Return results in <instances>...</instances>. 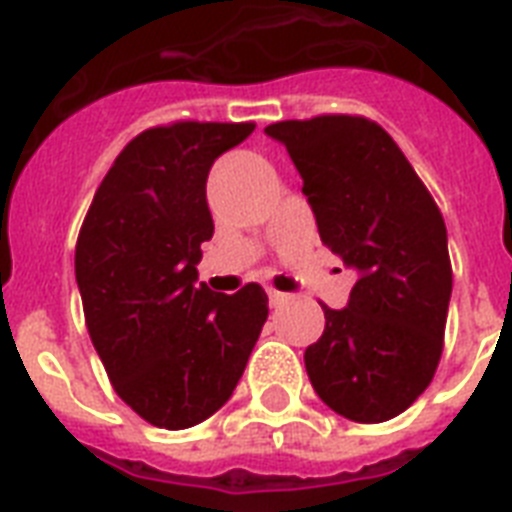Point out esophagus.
Segmentation results:
<instances>
[{"instance_id":"34e87169","label":"esophagus","mask_w":512,"mask_h":512,"mask_svg":"<svg viewBox=\"0 0 512 512\" xmlns=\"http://www.w3.org/2000/svg\"><path fill=\"white\" fill-rule=\"evenodd\" d=\"M268 300H271L273 308H281V305H287L289 295H284V292H279V289H268Z\"/></svg>"}]
</instances>
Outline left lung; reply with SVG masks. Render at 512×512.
I'll list each match as a JSON object with an SVG mask.
<instances>
[{
	"label": "left lung",
	"mask_w": 512,
	"mask_h": 512,
	"mask_svg": "<svg viewBox=\"0 0 512 512\" xmlns=\"http://www.w3.org/2000/svg\"><path fill=\"white\" fill-rule=\"evenodd\" d=\"M321 241L358 281L305 348L313 390L353 422H385L428 388L444 350L452 263L441 209L396 140L364 116L276 122Z\"/></svg>",
	"instance_id": "obj_1"
}]
</instances>
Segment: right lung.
Listing matches in <instances>:
<instances>
[{
  "instance_id": "1",
  "label": "right lung",
  "mask_w": 512,
  "mask_h": 512,
  "mask_svg": "<svg viewBox=\"0 0 512 512\" xmlns=\"http://www.w3.org/2000/svg\"><path fill=\"white\" fill-rule=\"evenodd\" d=\"M252 122H175L132 138L95 191L76 239L84 321L108 380L156 428L183 430L231 398L268 319L247 284L217 295L196 284L215 223L207 175Z\"/></svg>"
}]
</instances>
